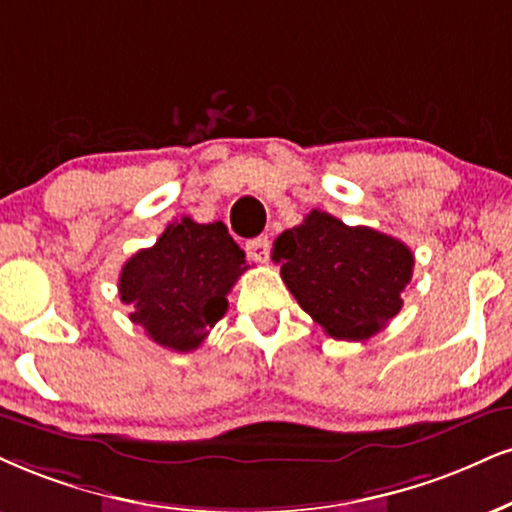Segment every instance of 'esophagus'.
Masks as SVG:
<instances>
[{
  "mask_svg": "<svg viewBox=\"0 0 512 512\" xmlns=\"http://www.w3.org/2000/svg\"><path fill=\"white\" fill-rule=\"evenodd\" d=\"M270 254V239L268 237H256L246 242V256L254 263H266Z\"/></svg>",
  "mask_w": 512,
  "mask_h": 512,
  "instance_id": "esophagus-1",
  "label": "esophagus"
}]
</instances>
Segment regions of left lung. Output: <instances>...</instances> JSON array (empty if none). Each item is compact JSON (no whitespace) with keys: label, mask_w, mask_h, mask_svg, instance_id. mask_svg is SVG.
I'll return each mask as SVG.
<instances>
[{"label":"left lung","mask_w":512,"mask_h":512,"mask_svg":"<svg viewBox=\"0 0 512 512\" xmlns=\"http://www.w3.org/2000/svg\"><path fill=\"white\" fill-rule=\"evenodd\" d=\"M280 275L299 306L334 339L372 337L401 311L413 254L372 227H349L330 213H308L273 244Z\"/></svg>","instance_id":"left-lung-1"}]
</instances>
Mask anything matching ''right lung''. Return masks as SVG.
<instances>
[{
	"label": "right lung",
	"mask_w": 512,
	"mask_h": 512,
	"mask_svg": "<svg viewBox=\"0 0 512 512\" xmlns=\"http://www.w3.org/2000/svg\"><path fill=\"white\" fill-rule=\"evenodd\" d=\"M246 268L244 251L220 220L201 225L185 216L125 261L118 292L151 342L187 353L223 318L227 294Z\"/></svg>",
	"instance_id": "obj_1"
}]
</instances>
